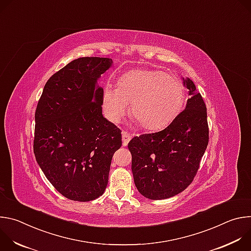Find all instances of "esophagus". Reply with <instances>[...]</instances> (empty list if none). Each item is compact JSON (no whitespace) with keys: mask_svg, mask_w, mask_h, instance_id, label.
<instances>
[{"mask_svg":"<svg viewBox=\"0 0 251 251\" xmlns=\"http://www.w3.org/2000/svg\"><path fill=\"white\" fill-rule=\"evenodd\" d=\"M132 139V135L128 132H122V143H123V146L126 147L128 145L129 141Z\"/></svg>","mask_w":251,"mask_h":251,"instance_id":"34e87169","label":"esophagus"}]
</instances>
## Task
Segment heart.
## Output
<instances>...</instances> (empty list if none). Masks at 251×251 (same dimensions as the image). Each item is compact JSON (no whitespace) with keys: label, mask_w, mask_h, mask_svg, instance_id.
Segmentation results:
<instances>
[{"label":"heart","mask_w":251,"mask_h":251,"mask_svg":"<svg viewBox=\"0 0 251 251\" xmlns=\"http://www.w3.org/2000/svg\"><path fill=\"white\" fill-rule=\"evenodd\" d=\"M185 99L181 80L157 69H133L117 80V88L107 85L102 95L105 116L118 123L128 111L141 126L157 130L169 124L180 112Z\"/></svg>","instance_id":"heart-1"}]
</instances>
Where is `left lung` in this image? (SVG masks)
<instances>
[{"label":"left lung","mask_w":251,"mask_h":251,"mask_svg":"<svg viewBox=\"0 0 251 251\" xmlns=\"http://www.w3.org/2000/svg\"><path fill=\"white\" fill-rule=\"evenodd\" d=\"M190 98L164 130L134 137L128 144L138 192L150 200L182 193L193 182L208 144L206 108L195 83L183 77Z\"/></svg>","instance_id":"left-lung-1"}]
</instances>
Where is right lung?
Wrapping results in <instances>:
<instances>
[{"mask_svg": "<svg viewBox=\"0 0 251 251\" xmlns=\"http://www.w3.org/2000/svg\"><path fill=\"white\" fill-rule=\"evenodd\" d=\"M111 58L79 57L46 83L35 110L33 153L50 183L78 201L103 195L121 131L102 115L98 80Z\"/></svg>", "mask_w": 251, "mask_h": 251, "instance_id": "right-lung-1", "label": "right lung"}]
</instances>
